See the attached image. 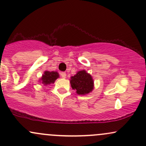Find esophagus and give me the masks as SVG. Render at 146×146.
I'll return each mask as SVG.
<instances>
[{
  "label": "esophagus",
  "instance_id": "1",
  "mask_svg": "<svg viewBox=\"0 0 146 146\" xmlns=\"http://www.w3.org/2000/svg\"><path fill=\"white\" fill-rule=\"evenodd\" d=\"M66 73H65V72H61V73H60V75H61V77L62 78H66Z\"/></svg>",
  "mask_w": 146,
  "mask_h": 146
}]
</instances>
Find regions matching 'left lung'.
<instances>
[{
    "label": "left lung",
    "instance_id": "left-lung-1",
    "mask_svg": "<svg viewBox=\"0 0 146 146\" xmlns=\"http://www.w3.org/2000/svg\"><path fill=\"white\" fill-rule=\"evenodd\" d=\"M71 87L75 89L79 95H86L93 89V80L91 75L87 73L84 70L79 71L76 75L71 77L70 80Z\"/></svg>",
    "mask_w": 146,
    "mask_h": 146
}]
</instances>
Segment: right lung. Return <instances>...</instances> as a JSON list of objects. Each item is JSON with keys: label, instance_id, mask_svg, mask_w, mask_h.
Returning a JSON list of instances; mask_svg holds the SVG:
<instances>
[{"label": "right lung", "instance_id": "right-lung-1", "mask_svg": "<svg viewBox=\"0 0 146 146\" xmlns=\"http://www.w3.org/2000/svg\"><path fill=\"white\" fill-rule=\"evenodd\" d=\"M59 77V75L57 72L55 71H45L44 75L42 77L41 80L42 84H44V85L50 84L51 83H54V82L56 81L57 78Z\"/></svg>", "mask_w": 146, "mask_h": 146}]
</instances>
